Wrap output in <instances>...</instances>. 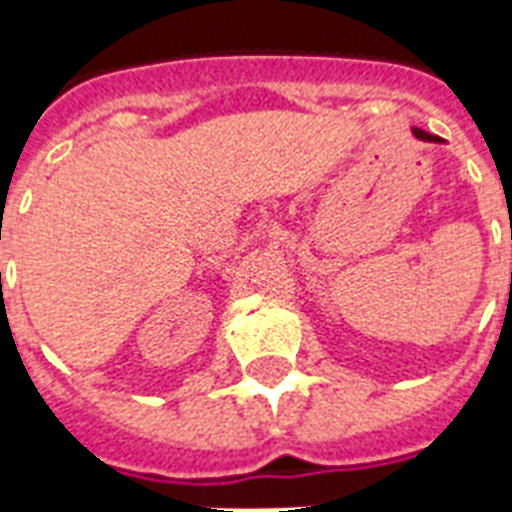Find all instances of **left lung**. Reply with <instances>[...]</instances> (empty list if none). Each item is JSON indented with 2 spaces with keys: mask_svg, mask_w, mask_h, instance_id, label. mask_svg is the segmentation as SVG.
Segmentation results:
<instances>
[{
  "mask_svg": "<svg viewBox=\"0 0 512 512\" xmlns=\"http://www.w3.org/2000/svg\"><path fill=\"white\" fill-rule=\"evenodd\" d=\"M414 135H417L420 140H428V143H441V138H438V135H430V132L417 130V127H414Z\"/></svg>",
  "mask_w": 512,
  "mask_h": 512,
  "instance_id": "8db88e82",
  "label": "left lung"
}]
</instances>
